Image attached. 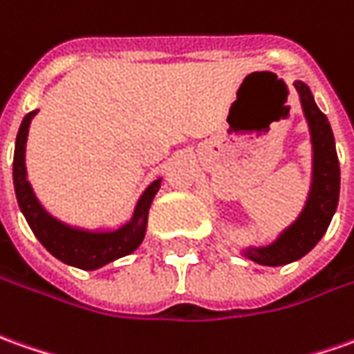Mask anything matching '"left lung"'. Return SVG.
I'll use <instances>...</instances> for the list:
<instances>
[{
	"mask_svg": "<svg viewBox=\"0 0 354 354\" xmlns=\"http://www.w3.org/2000/svg\"><path fill=\"white\" fill-rule=\"evenodd\" d=\"M300 96L304 116L308 120L312 149H314V170H312V187H310L306 207L300 217L281 232V236L263 248H248L244 256L259 266H287L306 256L326 234L333 213L337 209L339 158L335 151V139L326 114L316 106L314 96L302 81L295 83Z\"/></svg>",
	"mask_w": 354,
	"mask_h": 354,
	"instance_id": "obj_1",
	"label": "left lung"
}]
</instances>
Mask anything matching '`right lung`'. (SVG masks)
Masks as SVG:
<instances>
[{
	"mask_svg": "<svg viewBox=\"0 0 354 354\" xmlns=\"http://www.w3.org/2000/svg\"><path fill=\"white\" fill-rule=\"evenodd\" d=\"M35 114L36 110H32L23 118L19 133H17L15 157H13V184H15L19 207L23 211L30 230L40 240V244L59 261H64L67 266H73V268L85 269V271L102 268L114 259L124 258L127 254L136 252L145 238L149 207H151L153 197L160 187V180H155L151 186L147 187L143 196L137 201L131 221L118 230L91 232V230L69 227L66 223L52 217L40 205V201L36 199L35 192L26 180L25 145L28 126H30V120L35 118Z\"/></svg>",
	"mask_w": 354,
	"mask_h": 354,
	"instance_id": "right-lung-1",
	"label": "right lung"
}]
</instances>
